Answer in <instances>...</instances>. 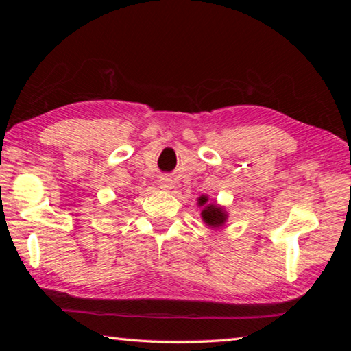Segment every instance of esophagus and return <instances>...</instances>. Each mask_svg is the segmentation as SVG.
<instances>
[{
    "instance_id": "obj_1",
    "label": "esophagus",
    "mask_w": 351,
    "mask_h": 351,
    "mask_svg": "<svg viewBox=\"0 0 351 351\" xmlns=\"http://www.w3.org/2000/svg\"><path fill=\"white\" fill-rule=\"evenodd\" d=\"M160 189H162V190H170L171 189V181L169 180V178H161Z\"/></svg>"
}]
</instances>
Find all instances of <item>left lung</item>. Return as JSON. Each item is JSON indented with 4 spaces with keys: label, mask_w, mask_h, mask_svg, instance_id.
<instances>
[{
    "label": "left lung",
    "mask_w": 351,
    "mask_h": 351,
    "mask_svg": "<svg viewBox=\"0 0 351 351\" xmlns=\"http://www.w3.org/2000/svg\"><path fill=\"white\" fill-rule=\"evenodd\" d=\"M197 204L200 206H204L202 219L206 223V226L220 228V226L225 225V221L228 219V214L225 211V208L219 206L217 204H210V202H208L206 196H200Z\"/></svg>",
    "instance_id": "left-lung-1"
}]
</instances>
